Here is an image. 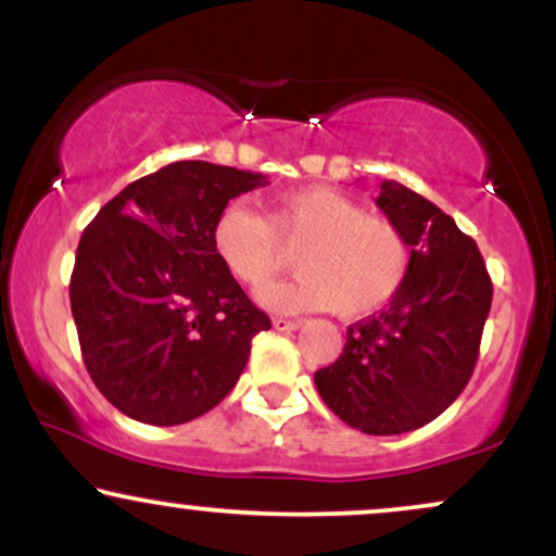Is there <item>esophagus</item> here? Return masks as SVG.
<instances>
[{
  "label": "esophagus",
  "instance_id": "34e87169",
  "mask_svg": "<svg viewBox=\"0 0 556 556\" xmlns=\"http://www.w3.org/2000/svg\"><path fill=\"white\" fill-rule=\"evenodd\" d=\"M274 329H279V331H295V329H300V318H274Z\"/></svg>",
  "mask_w": 556,
  "mask_h": 556
}]
</instances>
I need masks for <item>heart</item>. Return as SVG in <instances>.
Listing matches in <instances>:
<instances>
[{"instance_id": "obj_1", "label": "heart", "mask_w": 556, "mask_h": 556, "mask_svg": "<svg viewBox=\"0 0 556 556\" xmlns=\"http://www.w3.org/2000/svg\"><path fill=\"white\" fill-rule=\"evenodd\" d=\"M212 248L240 285L258 290L295 251L298 274L271 285L261 300L274 311H327L342 318L374 316L407 282L413 245L389 216L368 214L355 198L331 188L279 195L266 219L232 201L216 214Z\"/></svg>"}]
</instances>
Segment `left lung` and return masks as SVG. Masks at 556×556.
<instances>
[{
    "instance_id": "8db88e82",
    "label": "left lung",
    "mask_w": 556,
    "mask_h": 556,
    "mask_svg": "<svg viewBox=\"0 0 556 556\" xmlns=\"http://www.w3.org/2000/svg\"><path fill=\"white\" fill-rule=\"evenodd\" d=\"M376 206L405 229L410 274L389 308L348 329L342 355L314 381L344 424L392 437L431 424L460 397L494 287L473 238L416 190L381 182Z\"/></svg>"
}]
</instances>
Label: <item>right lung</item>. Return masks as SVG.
I'll use <instances>...</instances> for the list:
<instances>
[{"mask_svg": "<svg viewBox=\"0 0 556 556\" xmlns=\"http://www.w3.org/2000/svg\"><path fill=\"white\" fill-rule=\"evenodd\" d=\"M264 175L175 162L130 182L83 232L70 277L80 353L99 392L132 420L188 424L238 384L271 329L212 248L229 198Z\"/></svg>", "mask_w": 556, "mask_h": 556, "instance_id": "add662e5", "label": "right lung"}]
</instances>
